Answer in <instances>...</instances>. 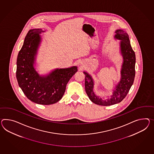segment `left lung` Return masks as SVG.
<instances>
[{
  "label": "left lung",
  "mask_w": 154,
  "mask_h": 154,
  "mask_svg": "<svg viewBox=\"0 0 154 154\" xmlns=\"http://www.w3.org/2000/svg\"><path fill=\"white\" fill-rule=\"evenodd\" d=\"M115 33V39L120 41V52L123 62L120 71V81L112 90V94L106 99L97 96L94 91V79L87 72H83L85 75V90L87 94L91 101L96 105L107 106L122 101L131 87L135 79L136 57L130 45L129 36L122 29H117Z\"/></svg>",
  "instance_id": "1"
}]
</instances>
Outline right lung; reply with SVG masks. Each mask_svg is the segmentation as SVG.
<instances>
[{"label": "right lung", "mask_w": 154, "mask_h": 154, "mask_svg": "<svg viewBox=\"0 0 154 154\" xmlns=\"http://www.w3.org/2000/svg\"><path fill=\"white\" fill-rule=\"evenodd\" d=\"M39 28L29 30L17 60L16 77L19 86L26 97L40 105H49L59 101L66 85L77 72V66L56 68L47 75H41L35 68L38 51L41 45Z\"/></svg>", "instance_id": "obj_1"}]
</instances>
